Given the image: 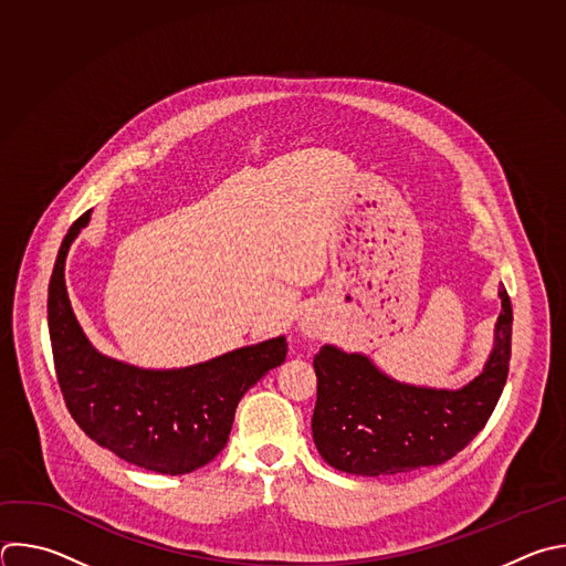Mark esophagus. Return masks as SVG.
<instances>
[{"label": "esophagus", "instance_id": "34e87169", "mask_svg": "<svg viewBox=\"0 0 566 566\" xmlns=\"http://www.w3.org/2000/svg\"><path fill=\"white\" fill-rule=\"evenodd\" d=\"M297 328H300V333L304 337H322L326 333V322H324V317L319 313L308 311V313L302 315Z\"/></svg>", "mask_w": 566, "mask_h": 566}]
</instances>
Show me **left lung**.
<instances>
[{
    "mask_svg": "<svg viewBox=\"0 0 566 566\" xmlns=\"http://www.w3.org/2000/svg\"><path fill=\"white\" fill-rule=\"evenodd\" d=\"M484 368L460 389L400 382L364 353L324 344L313 357L317 402L311 420L319 455L350 475H396L438 467L489 422L509 375L513 308L506 289Z\"/></svg>",
    "mask_w": 566,
    "mask_h": 566,
    "instance_id": "left-lung-1",
    "label": "left lung"
}]
</instances>
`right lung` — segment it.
I'll list each match as a JSON object with an SVG mask.
<instances>
[{
    "label": "right lung",
    "mask_w": 566,
    "mask_h": 566,
    "mask_svg": "<svg viewBox=\"0 0 566 566\" xmlns=\"http://www.w3.org/2000/svg\"><path fill=\"white\" fill-rule=\"evenodd\" d=\"M88 222L91 211L69 229L49 284V333L66 407L117 458L155 473H191L227 447L242 396L286 359V337L181 368H142L97 350L73 313L64 277L69 251Z\"/></svg>",
    "instance_id": "right-lung-1"
}]
</instances>
